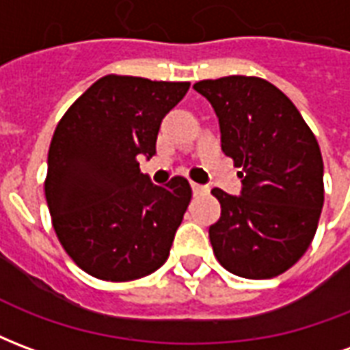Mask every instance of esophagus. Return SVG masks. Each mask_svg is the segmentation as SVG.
<instances>
[{
  "instance_id": "34e87169",
  "label": "esophagus",
  "mask_w": 350,
  "mask_h": 350,
  "mask_svg": "<svg viewBox=\"0 0 350 350\" xmlns=\"http://www.w3.org/2000/svg\"><path fill=\"white\" fill-rule=\"evenodd\" d=\"M191 189H193L195 195H198V193H208V187H206V185H200V183L195 182H191Z\"/></svg>"
}]
</instances>
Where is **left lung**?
Segmentation results:
<instances>
[{"label":"left lung","instance_id":"1","mask_svg":"<svg viewBox=\"0 0 350 350\" xmlns=\"http://www.w3.org/2000/svg\"><path fill=\"white\" fill-rule=\"evenodd\" d=\"M219 118L221 148L243 168L242 195H212L221 217L210 227L219 264L234 275L270 279L308 251L324 204L323 155L285 93L257 77L195 84Z\"/></svg>","mask_w":350,"mask_h":350}]
</instances>
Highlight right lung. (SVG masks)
I'll use <instances>...</instances> for the list:
<instances>
[{
	"instance_id": "right-lung-1",
	"label": "right lung",
	"mask_w": 350,
	"mask_h": 350,
	"mask_svg": "<svg viewBox=\"0 0 350 350\" xmlns=\"http://www.w3.org/2000/svg\"><path fill=\"white\" fill-rule=\"evenodd\" d=\"M187 90L189 82L107 75L57 123L44 195L57 240L93 278L133 281L168 258L189 182L153 185L138 159L155 155L161 122Z\"/></svg>"
}]
</instances>
